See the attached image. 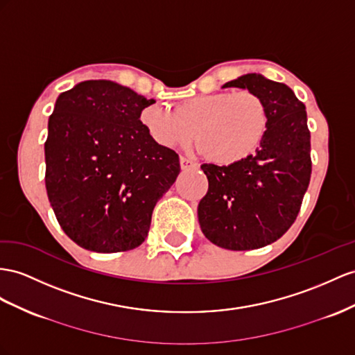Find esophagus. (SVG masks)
<instances>
[{
	"mask_svg": "<svg viewBox=\"0 0 355 355\" xmlns=\"http://www.w3.org/2000/svg\"><path fill=\"white\" fill-rule=\"evenodd\" d=\"M180 166L183 171L195 169V168H198V163H195L193 160H190V159H186V157H180Z\"/></svg>",
	"mask_w": 355,
	"mask_h": 355,
	"instance_id": "1",
	"label": "esophagus"
}]
</instances>
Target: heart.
Listing matches in <instances>:
<instances>
[{
  "label": "heart",
  "instance_id": "heart-1",
  "mask_svg": "<svg viewBox=\"0 0 355 355\" xmlns=\"http://www.w3.org/2000/svg\"><path fill=\"white\" fill-rule=\"evenodd\" d=\"M141 121L162 147H186L196 135L208 159L234 165L259 148L268 129V112L264 100L252 91H217L181 100L175 111L151 105L142 111Z\"/></svg>",
  "mask_w": 355,
  "mask_h": 355
}]
</instances>
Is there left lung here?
Wrapping results in <instances>:
<instances>
[{
	"label": "left lung",
	"mask_w": 355,
	"mask_h": 355,
	"mask_svg": "<svg viewBox=\"0 0 355 355\" xmlns=\"http://www.w3.org/2000/svg\"><path fill=\"white\" fill-rule=\"evenodd\" d=\"M258 94L267 106L268 129L257 153L228 166L204 163L208 192L198 220L205 237L228 250L275 243L297 219L312 174L306 106L288 85L248 73L223 88Z\"/></svg>",
	"instance_id": "left-lung-1"
}]
</instances>
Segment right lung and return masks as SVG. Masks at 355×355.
<instances>
[{
  "label": "right lung",
  "mask_w": 355,
  "mask_h": 355,
  "mask_svg": "<svg viewBox=\"0 0 355 355\" xmlns=\"http://www.w3.org/2000/svg\"><path fill=\"white\" fill-rule=\"evenodd\" d=\"M153 103L103 79L58 96L44 142V183L60 226L78 246L112 253L147 239L154 207L180 174L178 154L139 120Z\"/></svg>",
  "instance_id": "obj_1"
}]
</instances>
